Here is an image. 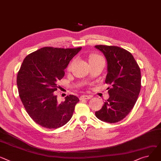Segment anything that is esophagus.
<instances>
[{"label":"esophagus","mask_w":161,"mask_h":161,"mask_svg":"<svg viewBox=\"0 0 161 161\" xmlns=\"http://www.w3.org/2000/svg\"><path fill=\"white\" fill-rule=\"evenodd\" d=\"M92 98V96L91 95H82L80 96V99L81 100H89V99H91Z\"/></svg>","instance_id":"1"}]
</instances>
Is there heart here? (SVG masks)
Masks as SVG:
<instances>
[{
	"label": "heart",
	"mask_w": 161,
	"mask_h": 161,
	"mask_svg": "<svg viewBox=\"0 0 161 161\" xmlns=\"http://www.w3.org/2000/svg\"><path fill=\"white\" fill-rule=\"evenodd\" d=\"M100 58H102L101 56L98 55V54H93V55H92V56L90 57L89 61H92V60L98 59H100ZM72 63H73V61H72L71 63H70L69 64V65L67 66V70H70L71 67H72Z\"/></svg>",
	"instance_id": "1"
}]
</instances>
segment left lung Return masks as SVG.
<instances>
[{"label": "left lung", "mask_w": 161, "mask_h": 161, "mask_svg": "<svg viewBox=\"0 0 161 161\" xmlns=\"http://www.w3.org/2000/svg\"><path fill=\"white\" fill-rule=\"evenodd\" d=\"M108 61L105 83L109 98L100 110L96 111L98 119L108 123L122 120L129 114L137 100L141 88V74L134 57L129 51L116 46L98 45Z\"/></svg>", "instance_id": "obj_1"}]
</instances>
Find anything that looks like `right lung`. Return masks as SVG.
<instances>
[{"instance_id": "obj_1", "label": "right lung", "mask_w": 161, "mask_h": 161, "mask_svg": "<svg viewBox=\"0 0 161 161\" xmlns=\"http://www.w3.org/2000/svg\"><path fill=\"white\" fill-rule=\"evenodd\" d=\"M81 49L46 47L23 60L17 76L19 96L31 119L41 126L57 129L72 118L79 98L70 94L58 103L53 92L65 76L64 70Z\"/></svg>"}]
</instances>
